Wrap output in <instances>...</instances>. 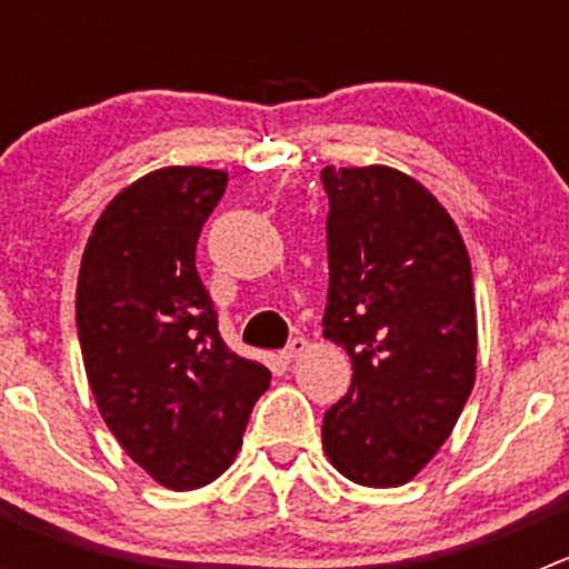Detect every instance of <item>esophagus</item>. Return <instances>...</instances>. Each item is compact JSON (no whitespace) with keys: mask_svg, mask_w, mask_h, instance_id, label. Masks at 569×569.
<instances>
[{"mask_svg":"<svg viewBox=\"0 0 569 569\" xmlns=\"http://www.w3.org/2000/svg\"><path fill=\"white\" fill-rule=\"evenodd\" d=\"M306 349H308V338L295 336L289 343H286V349L280 355H283L286 360H295V358H300V355L306 352Z\"/></svg>","mask_w":569,"mask_h":569,"instance_id":"esophagus-1","label":"esophagus"}]
</instances>
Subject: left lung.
Here are the masks:
<instances>
[{
	"instance_id": "obj_1",
	"label": "left lung",
	"mask_w": 569,
	"mask_h": 569,
	"mask_svg": "<svg viewBox=\"0 0 569 569\" xmlns=\"http://www.w3.org/2000/svg\"><path fill=\"white\" fill-rule=\"evenodd\" d=\"M330 289L325 338L347 349L352 386L325 412L338 473L399 487L449 440L476 380V300L465 242L416 178L325 168Z\"/></svg>"
}]
</instances>
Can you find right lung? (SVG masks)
Instances as JSON below:
<instances>
[{
  "label": "right lung",
  "mask_w": 569,
  "mask_h": 569,
  "mask_svg": "<svg viewBox=\"0 0 569 569\" xmlns=\"http://www.w3.org/2000/svg\"><path fill=\"white\" fill-rule=\"evenodd\" d=\"M228 173L162 168L101 211L77 283V330L101 418L151 479L194 490L226 473L267 366L239 358L194 269Z\"/></svg>",
  "instance_id": "right-lung-1"
}]
</instances>
